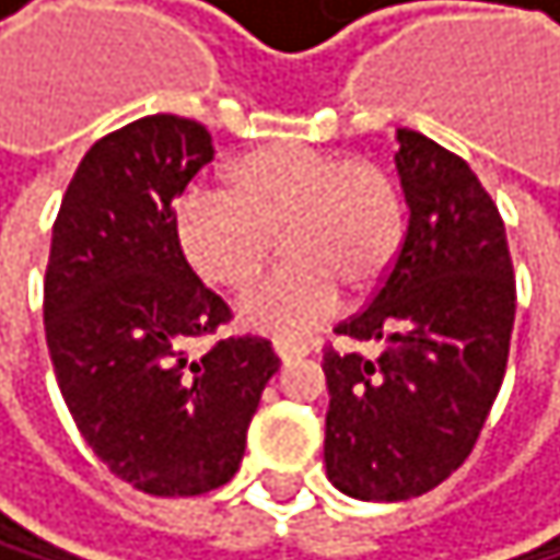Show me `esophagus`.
<instances>
[{"mask_svg":"<svg viewBox=\"0 0 560 560\" xmlns=\"http://www.w3.org/2000/svg\"><path fill=\"white\" fill-rule=\"evenodd\" d=\"M275 352L282 362H292L299 355H305V346L302 342H292V339H275Z\"/></svg>","mask_w":560,"mask_h":560,"instance_id":"34e87169","label":"esophagus"}]
</instances>
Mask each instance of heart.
I'll return each mask as SVG.
<instances>
[{"label":"heart","instance_id":"1","mask_svg":"<svg viewBox=\"0 0 560 560\" xmlns=\"http://www.w3.org/2000/svg\"><path fill=\"white\" fill-rule=\"evenodd\" d=\"M228 190L190 187L174 205V242L208 285L245 292L268 265L275 231L289 261L245 302L271 332H305L336 308L339 285L373 292L406 242V198L376 158L278 140L224 171Z\"/></svg>","mask_w":560,"mask_h":560}]
</instances>
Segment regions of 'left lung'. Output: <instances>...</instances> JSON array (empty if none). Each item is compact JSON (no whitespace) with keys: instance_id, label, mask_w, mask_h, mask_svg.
<instances>
[{"instance_id":"8db88e82","label":"left lung","mask_w":560,"mask_h":560,"mask_svg":"<svg viewBox=\"0 0 560 560\" xmlns=\"http://www.w3.org/2000/svg\"><path fill=\"white\" fill-rule=\"evenodd\" d=\"M406 242L373 302L326 349V474L359 501H410L454 474L504 383L514 265L501 211L464 158L396 130Z\"/></svg>"}]
</instances>
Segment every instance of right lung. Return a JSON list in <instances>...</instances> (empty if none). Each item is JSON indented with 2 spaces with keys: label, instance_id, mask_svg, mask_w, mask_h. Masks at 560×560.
Wrapping results in <instances>:
<instances>
[{
  "label": "right lung",
  "instance_id": "add662e5",
  "mask_svg": "<svg viewBox=\"0 0 560 560\" xmlns=\"http://www.w3.org/2000/svg\"><path fill=\"white\" fill-rule=\"evenodd\" d=\"M211 161L208 127L174 114L100 137L62 195L43 282L52 373L80 436L154 498H198L238 474L278 373L252 332L187 355L231 322L174 242V198Z\"/></svg>",
  "mask_w": 560,
  "mask_h": 560
}]
</instances>
